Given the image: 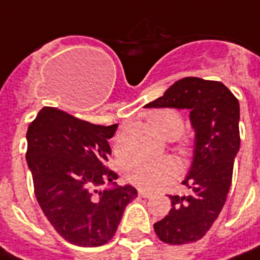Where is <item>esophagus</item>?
Returning a JSON list of instances; mask_svg holds the SVG:
<instances>
[{
	"mask_svg": "<svg viewBox=\"0 0 260 260\" xmlns=\"http://www.w3.org/2000/svg\"><path fill=\"white\" fill-rule=\"evenodd\" d=\"M139 196H142V198H150L151 193H150V192L143 191V189H139Z\"/></svg>",
	"mask_w": 260,
	"mask_h": 260,
	"instance_id": "obj_1",
	"label": "esophagus"
}]
</instances>
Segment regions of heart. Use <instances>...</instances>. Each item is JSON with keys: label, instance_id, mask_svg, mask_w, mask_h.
Wrapping results in <instances>:
<instances>
[{"label": "heart", "instance_id": "heart-1", "mask_svg": "<svg viewBox=\"0 0 260 260\" xmlns=\"http://www.w3.org/2000/svg\"><path fill=\"white\" fill-rule=\"evenodd\" d=\"M150 124L164 138H177L183 131V117L172 109L154 112L150 116ZM178 165L170 156L162 158H134L125 165V177L131 184L142 189H156L177 176Z\"/></svg>", "mask_w": 260, "mask_h": 260}]
</instances>
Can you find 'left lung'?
<instances>
[{
    "label": "left lung",
    "mask_w": 260,
    "mask_h": 260,
    "mask_svg": "<svg viewBox=\"0 0 260 260\" xmlns=\"http://www.w3.org/2000/svg\"><path fill=\"white\" fill-rule=\"evenodd\" d=\"M148 109H187L195 132L191 168L183 184L188 195L169 196L172 209L154 223L159 240L173 245L201 240L217 219L232 184L240 148V105L221 82L184 77Z\"/></svg>",
    "instance_id": "1"
}]
</instances>
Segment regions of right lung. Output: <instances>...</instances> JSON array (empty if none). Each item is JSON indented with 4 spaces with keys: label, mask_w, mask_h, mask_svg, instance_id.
<instances>
[{
    "label": "right lung",
    "mask_w": 260,
    "mask_h": 260,
    "mask_svg": "<svg viewBox=\"0 0 260 260\" xmlns=\"http://www.w3.org/2000/svg\"><path fill=\"white\" fill-rule=\"evenodd\" d=\"M117 126L95 125L55 108H43L28 126L25 159L37 201L71 244H106L138 196L132 185H117L118 176L105 166Z\"/></svg>",
    "instance_id": "add662e5"
}]
</instances>
